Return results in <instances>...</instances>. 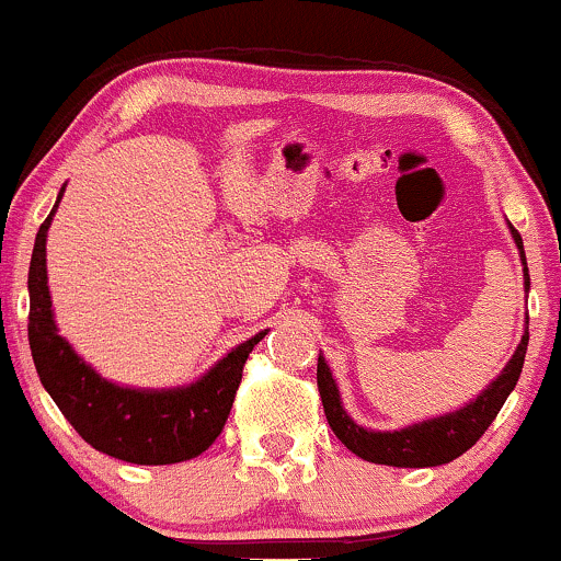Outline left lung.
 <instances>
[{
	"label": "left lung",
	"instance_id": "1",
	"mask_svg": "<svg viewBox=\"0 0 561 561\" xmlns=\"http://www.w3.org/2000/svg\"><path fill=\"white\" fill-rule=\"evenodd\" d=\"M508 228H512V236L514 241H517V249L522 254V264H525V286L530 288L522 236L514 225H508ZM527 339H530V333L525 331L517 352H514V357L508 360L506 368L501 370L499 379L490 383L474 402H469L461 411L448 413V416L424 421V424H413L400 432H370L357 426L355 421L347 416L342 402H339V389L331 376V368L325 365L323 357H318V392L320 400H323L325 419H329L333 434H336L355 456H360L363 461L405 469H424L439 467V463H450L453 458L467 453L471 445L482 437L484 430H488V426L493 424V419L499 416V411L508 394H512V389L517 387L522 363H525Z\"/></svg>",
	"mask_w": 561,
	"mask_h": 561
}]
</instances>
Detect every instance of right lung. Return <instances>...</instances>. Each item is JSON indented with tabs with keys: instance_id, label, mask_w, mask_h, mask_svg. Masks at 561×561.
<instances>
[{
	"instance_id": "obj_1",
	"label": "right lung",
	"mask_w": 561,
	"mask_h": 561,
	"mask_svg": "<svg viewBox=\"0 0 561 561\" xmlns=\"http://www.w3.org/2000/svg\"><path fill=\"white\" fill-rule=\"evenodd\" d=\"M55 209L36 232L28 267V344L44 389L84 443L118 461L161 467L201 456L225 430L249 352L267 331L238 344L204 379L185 389L153 392L100 379L55 329L44 260Z\"/></svg>"
}]
</instances>
